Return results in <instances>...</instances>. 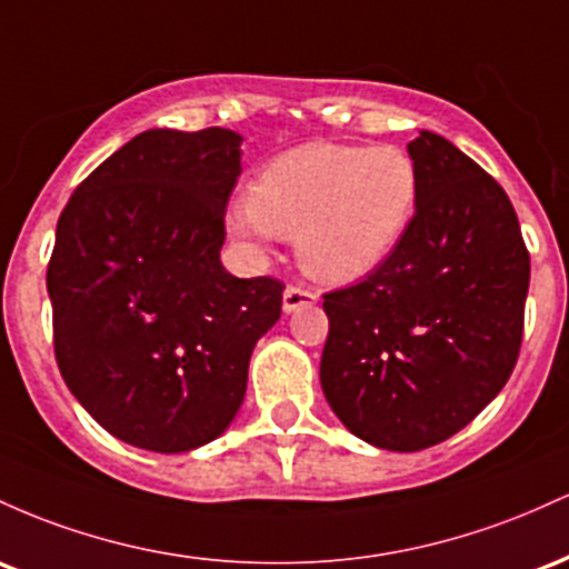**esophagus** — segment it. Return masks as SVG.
I'll use <instances>...</instances> for the list:
<instances>
[{
  "label": "esophagus",
  "mask_w": 569,
  "mask_h": 569,
  "mask_svg": "<svg viewBox=\"0 0 569 569\" xmlns=\"http://www.w3.org/2000/svg\"><path fill=\"white\" fill-rule=\"evenodd\" d=\"M311 303H317V292L303 290V287H296V284L284 287V296H282L284 315H292V311L303 309V306H311Z\"/></svg>",
  "instance_id": "obj_1"
}]
</instances>
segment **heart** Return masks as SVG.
<instances>
[{
	"mask_svg": "<svg viewBox=\"0 0 569 569\" xmlns=\"http://www.w3.org/2000/svg\"><path fill=\"white\" fill-rule=\"evenodd\" d=\"M419 169L400 147L315 142L258 171L228 231L252 252L296 236L298 263L325 284L368 277L400 247L419 209Z\"/></svg>",
	"mask_w": 569,
	"mask_h": 569,
	"instance_id": "obj_1",
	"label": "heart"
}]
</instances>
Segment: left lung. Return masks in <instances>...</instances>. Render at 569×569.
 <instances>
[{"instance_id": "left-lung-1", "label": "left lung", "mask_w": 569, "mask_h": 569, "mask_svg": "<svg viewBox=\"0 0 569 569\" xmlns=\"http://www.w3.org/2000/svg\"><path fill=\"white\" fill-rule=\"evenodd\" d=\"M408 156L422 193L406 239L322 303L325 398L352 436L387 451L436 446L497 398L519 357L529 290L506 190L432 131Z\"/></svg>"}]
</instances>
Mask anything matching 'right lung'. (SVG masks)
I'll return each instance as SVG.
<instances>
[{
    "instance_id": "1",
    "label": "right lung",
    "mask_w": 569,
    "mask_h": 569,
    "mask_svg": "<svg viewBox=\"0 0 569 569\" xmlns=\"http://www.w3.org/2000/svg\"><path fill=\"white\" fill-rule=\"evenodd\" d=\"M241 174L228 129H150L91 171L59 217L48 263L56 362L114 438L182 455L228 430L282 282L222 268Z\"/></svg>"
}]
</instances>
